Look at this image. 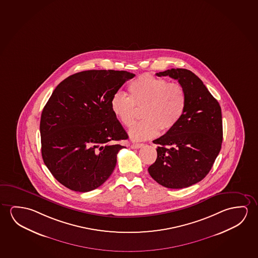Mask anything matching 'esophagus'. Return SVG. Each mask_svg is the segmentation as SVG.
Instances as JSON below:
<instances>
[{
	"label": "esophagus",
	"mask_w": 258,
	"mask_h": 258,
	"mask_svg": "<svg viewBox=\"0 0 258 258\" xmlns=\"http://www.w3.org/2000/svg\"><path fill=\"white\" fill-rule=\"evenodd\" d=\"M144 144L141 143H133L131 145V148H140L141 147H143Z\"/></svg>",
	"instance_id": "esophagus-1"
}]
</instances>
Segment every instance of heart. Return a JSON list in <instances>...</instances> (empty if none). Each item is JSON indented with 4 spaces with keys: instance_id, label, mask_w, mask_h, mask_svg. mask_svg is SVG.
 <instances>
[{
    "instance_id": "1",
    "label": "heart",
    "mask_w": 258,
    "mask_h": 258,
    "mask_svg": "<svg viewBox=\"0 0 258 258\" xmlns=\"http://www.w3.org/2000/svg\"><path fill=\"white\" fill-rule=\"evenodd\" d=\"M130 97L116 93L111 100L112 113L124 126L134 124L137 109L143 108L145 119L130 131L131 139H152L160 131L165 133L179 122L186 106L185 88L178 82H171L150 74L131 81L127 87Z\"/></svg>"
}]
</instances>
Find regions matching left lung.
I'll return each instance as SVG.
<instances>
[{
  "mask_svg": "<svg viewBox=\"0 0 258 258\" xmlns=\"http://www.w3.org/2000/svg\"><path fill=\"white\" fill-rule=\"evenodd\" d=\"M178 80L185 88L186 106L172 130L155 139L157 158L151 177L168 188H183L201 181L218 156L222 143V110L202 80L186 69L156 73Z\"/></svg>",
  "mask_w": 258,
  "mask_h": 258,
  "instance_id": "obj_1",
  "label": "left lung"
}]
</instances>
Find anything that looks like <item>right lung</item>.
<instances>
[{"label": "right lung", "mask_w": 258, "mask_h": 258, "mask_svg": "<svg viewBox=\"0 0 258 258\" xmlns=\"http://www.w3.org/2000/svg\"><path fill=\"white\" fill-rule=\"evenodd\" d=\"M135 77L124 71L91 70L56 87L40 120L44 163L60 184L88 192L107 180L127 134L112 113L111 100Z\"/></svg>", "instance_id": "1"}]
</instances>
